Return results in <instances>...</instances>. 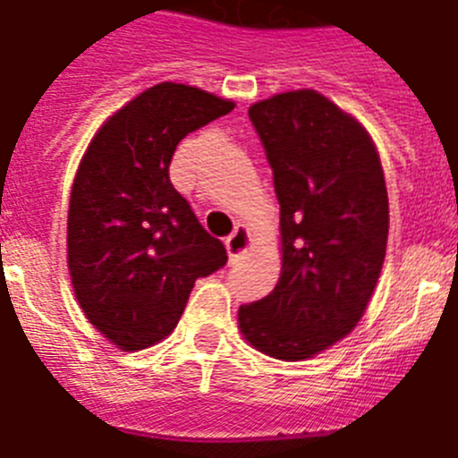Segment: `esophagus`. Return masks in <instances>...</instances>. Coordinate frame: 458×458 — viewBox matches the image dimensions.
I'll return each instance as SVG.
<instances>
[{
  "mask_svg": "<svg viewBox=\"0 0 458 458\" xmlns=\"http://www.w3.org/2000/svg\"><path fill=\"white\" fill-rule=\"evenodd\" d=\"M249 246H251V234H249V230H246L244 225H237L234 233L225 240V249H228L230 260H240V258L249 251Z\"/></svg>",
  "mask_w": 458,
  "mask_h": 458,
  "instance_id": "esophagus-1",
  "label": "esophagus"
}]
</instances>
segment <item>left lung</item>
I'll use <instances>...</instances> for the list:
<instances>
[{
    "instance_id": "obj_1",
    "label": "left lung",
    "mask_w": 458,
    "mask_h": 458,
    "mask_svg": "<svg viewBox=\"0 0 458 458\" xmlns=\"http://www.w3.org/2000/svg\"><path fill=\"white\" fill-rule=\"evenodd\" d=\"M281 205V276L240 306L256 350L284 361L348 336L383 269L389 202L371 135L316 89L274 94L249 108Z\"/></svg>"
}]
</instances>
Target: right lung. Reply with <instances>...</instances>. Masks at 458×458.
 Returning a JSON list of instances; mask_svg holds the SVG:
<instances>
[{
	"label": "right lung",
	"instance_id": "obj_1",
	"mask_svg": "<svg viewBox=\"0 0 458 458\" xmlns=\"http://www.w3.org/2000/svg\"><path fill=\"white\" fill-rule=\"evenodd\" d=\"M234 103L158 82L110 114L91 138L69 202V274L75 300L119 350L149 348L180 323L196 278L228 260L170 182L191 131Z\"/></svg>",
	"mask_w": 458,
	"mask_h": 458
}]
</instances>
